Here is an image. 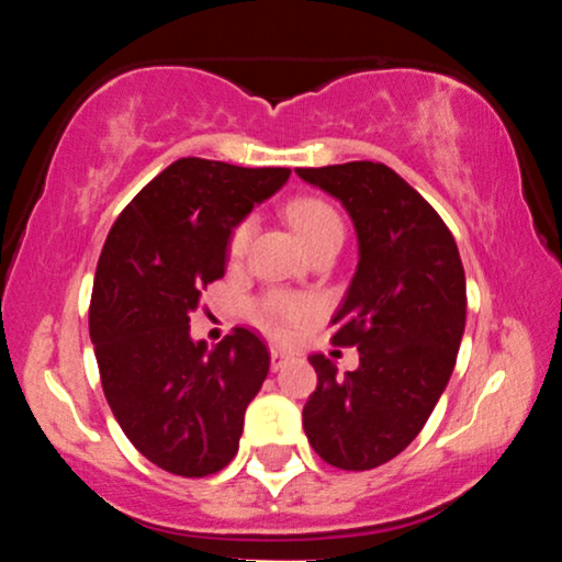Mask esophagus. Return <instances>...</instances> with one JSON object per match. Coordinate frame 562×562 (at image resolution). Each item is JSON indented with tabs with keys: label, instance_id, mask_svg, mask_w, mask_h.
Wrapping results in <instances>:
<instances>
[{
	"label": "esophagus",
	"instance_id": "34e87169",
	"mask_svg": "<svg viewBox=\"0 0 562 562\" xmlns=\"http://www.w3.org/2000/svg\"><path fill=\"white\" fill-rule=\"evenodd\" d=\"M290 362V353L282 351V348H272V370H282Z\"/></svg>",
	"mask_w": 562,
	"mask_h": 562
}]
</instances>
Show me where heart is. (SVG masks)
Wrapping results in <instances>:
<instances>
[{"label":"heart","instance_id":"b5f03b06","mask_svg":"<svg viewBox=\"0 0 562 562\" xmlns=\"http://www.w3.org/2000/svg\"><path fill=\"white\" fill-rule=\"evenodd\" d=\"M288 222L293 224V229L299 232V237L306 243L308 250L319 248V245L338 243L344 240V222H340L338 211L333 209L327 200L322 198H299L293 203H288L285 209ZM250 232H254V222L243 218L240 224H235V229L229 232L227 240V259L237 263L245 256L250 243ZM317 312V303L306 295L285 293V290H272V293L261 295L254 303V317L261 327L272 333H285L290 327L301 325L308 317H314Z\"/></svg>","mask_w":562,"mask_h":562}]
</instances>
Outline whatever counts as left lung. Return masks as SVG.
Listing matches in <instances>:
<instances>
[{
  "mask_svg": "<svg viewBox=\"0 0 562 562\" xmlns=\"http://www.w3.org/2000/svg\"><path fill=\"white\" fill-rule=\"evenodd\" d=\"M353 218L359 263L335 312V346H357L359 367L338 378L312 353L317 391L303 406L308 443L340 470H372L404 451L428 423L465 333V269L443 218L396 171L372 160L299 169Z\"/></svg>",
  "mask_w": 562,
  "mask_h": 562,
  "instance_id": "left-lung-1",
  "label": "left lung"
}]
</instances>
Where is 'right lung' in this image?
Masks as SVG:
<instances>
[{
    "instance_id": "right-lung-1",
    "label": "right lung",
    "mask_w": 562,
    "mask_h": 562,
    "mask_svg": "<svg viewBox=\"0 0 562 562\" xmlns=\"http://www.w3.org/2000/svg\"><path fill=\"white\" fill-rule=\"evenodd\" d=\"M288 177L179 158L142 187L102 245L89 303L102 391L134 449L173 475L229 465L267 380L259 335L235 327L209 348L190 338V314L224 277L229 232Z\"/></svg>"
}]
</instances>
